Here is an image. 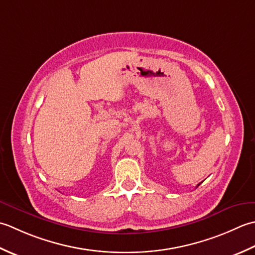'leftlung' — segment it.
Returning <instances> with one entry per match:
<instances>
[{"instance_id": "8db88e82", "label": "left lung", "mask_w": 255, "mask_h": 255, "mask_svg": "<svg viewBox=\"0 0 255 255\" xmlns=\"http://www.w3.org/2000/svg\"><path fill=\"white\" fill-rule=\"evenodd\" d=\"M198 186H199V185H198Z\"/></svg>"}]
</instances>
